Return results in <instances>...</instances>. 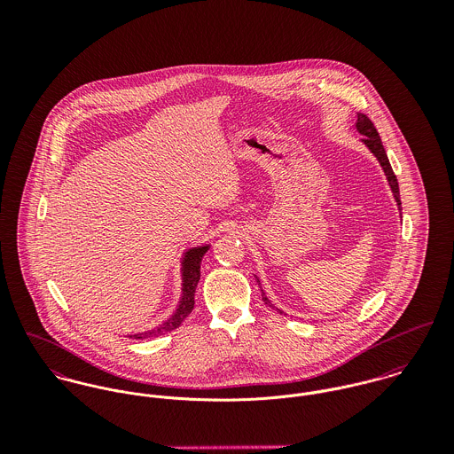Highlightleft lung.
Here are the masks:
<instances>
[{
    "label": "left lung",
    "instance_id": "obj_1",
    "mask_svg": "<svg viewBox=\"0 0 454 454\" xmlns=\"http://www.w3.org/2000/svg\"><path fill=\"white\" fill-rule=\"evenodd\" d=\"M356 130L364 136V137H362L364 145H365V146L374 153V157L380 160V164H381V168H383V171H385V175H387L389 189H391L393 197H395V200H396V206H398V209H402V207H400V206H402V202H400V192H398V182H396V176H395V173H393V169H391L388 155H387L385 146H383V143H381L380 132H378V129L374 128V124L371 122V119H369L367 115H364V114H358ZM257 281H259V279H257ZM262 301H263L269 308H272V309H276L278 313H281V315H283V311H281V309H278L276 306H272V304H270V301L265 297V294H263V292H262Z\"/></svg>",
    "mask_w": 454,
    "mask_h": 454
}]
</instances>
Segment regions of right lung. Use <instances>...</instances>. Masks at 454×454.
<instances>
[{
  "label": "right lung",
  "mask_w": 454,
  "mask_h": 454,
  "mask_svg": "<svg viewBox=\"0 0 454 454\" xmlns=\"http://www.w3.org/2000/svg\"><path fill=\"white\" fill-rule=\"evenodd\" d=\"M209 250V245H202V247H195L185 252L184 259H182V299L175 309V313L159 326L152 328V330H145V332H137V333H128L129 339H148V337H157L160 333L171 332L175 328H178L184 324V320L192 313L194 309V295L197 283L200 279V260L204 257V254Z\"/></svg>",
  "instance_id": "right-lung-1"
}]
</instances>
